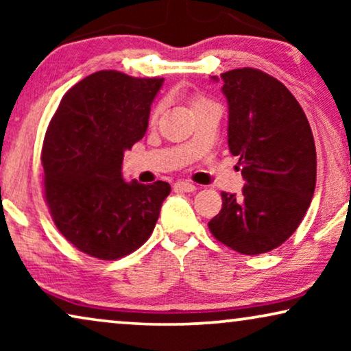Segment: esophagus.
I'll use <instances>...</instances> for the list:
<instances>
[{
    "label": "esophagus",
    "mask_w": 351,
    "mask_h": 351,
    "mask_svg": "<svg viewBox=\"0 0 351 351\" xmlns=\"http://www.w3.org/2000/svg\"><path fill=\"white\" fill-rule=\"evenodd\" d=\"M174 189L176 190H180V191H195L196 189H198V186H196L195 184H190V182H184V180H180V182H176L174 184Z\"/></svg>",
    "instance_id": "1"
}]
</instances>
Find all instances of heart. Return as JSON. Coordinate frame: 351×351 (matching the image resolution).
<instances>
[{
	"label": "heart",
	"instance_id": "1",
	"mask_svg": "<svg viewBox=\"0 0 351 351\" xmlns=\"http://www.w3.org/2000/svg\"><path fill=\"white\" fill-rule=\"evenodd\" d=\"M206 104H210V102H208V100L206 99H203V97H195V99H191V108H198V107H201V105H206ZM160 107H158L155 112H153V118H156L158 117V113H160Z\"/></svg>",
	"mask_w": 351,
	"mask_h": 351
}]
</instances>
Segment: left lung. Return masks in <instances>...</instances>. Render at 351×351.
Masks as SVG:
<instances>
[{
	"mask_svg": "<svg viewBox=\"0 0 351 351\" xmlns=\"http://www.w3.org/2000/svg\"><path fill=\"white\" fill-rule=\"evenodd\" d=\"M220 78L228 148L246 185L239 196L223 191L222 210L208 225L225 246L257 256L281 246L308 209L316 185L313 134L294 95L273 76L237 69Z\"/></svg>",
	"mask_w": 351,
	"mask_h": 351,
	"instance_id": "obj_1",
	"label": "left lung"
}]
</instances>
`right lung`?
Returning a JSON list of instances; mask_svg holds the SVG:
<instances>
[{"label": "right lung", "instance_id": "1", "mask_svg": "<svg viewBox=\"0 0 351 351\" xmlns=\"http://www.w3.org/2000/svg\"><path fill=\"white\" fill-rule=\"evenodd\" d=\"M165 78L102 70L60 100L47 126L41 162L45 198L59 232L100 261L124 257L150 238L167 182H124V152L145 136L150 105Z\"/></svg>", "mask_w": 351, "mask_h": 351}]
</instances>
